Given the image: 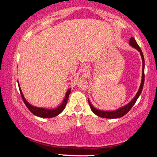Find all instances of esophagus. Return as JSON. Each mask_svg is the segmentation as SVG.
Segmentation results:
<instances>
[{"label":"esophagus","instance_id":"obj_1","mask_svg":"<svg viewBox=\"0 0 157 157\" xmlns=\"http://www.w3.org/2000/svg\"><path fill=\"white\" fill-rule=\"evenodd\" d=\"M82 71L85 74H89V73L90 71V68L89 66H84L82 68Z\"/></svg>","mask_w":157,"mask_h":157}]
</instances>
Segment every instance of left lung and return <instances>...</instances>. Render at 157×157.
Masks as SVG:
<instances>
[{"label":"left lung","instance_id":"8db88e82","mask_svg":"<svg viewBox=\"0 0 157 157\" xmlns=\"http://www.w3.org/2000/svg\"><path fill=\"white\" fill-rule=\"evenodd\" d=\"M129 45L134 48L136 49V50L140 53L141 59H142V75H141V81L138 91H137L136 94L135 95L134 97L132 98L131 101L128 102V104H126V105H124V106L119 107V108H118L116 109V110L113 111H104L96 109L91 104V103L90 102V101L89 99V104L90 106V108H91V111H93V113H95V114L96 116H98V117L106 118V119H118V118H121L122 117H124V116L126 114V113L130 111V109L132 108L133 106L135 104V103H136V100L138 99L139 96H140V94H141V91H142L144 86V58L143 53L141 50L140 47L139 46L136 40H135L133 37L131 38V39L129 40Z\"/></svg>","mask_w":157,"mask_h":157}]
</instances>
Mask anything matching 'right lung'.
<instances>
[{
	"mask_svg": "<svg viewBox=\"0 0 157 157\" xmlns=\"http://www.w3.org/2000/svg\"><path fill=\"white\" fill-rule=\"evenodd\" d=\"M18 87H19V90H20L21 97H22L25 106H27V108L29 109V111H31L33 114L36 116V117H41V118H53L60 114V113L64 110V109H65L66 105L67 104V101H68V96H69V94L71 93V89H68L67 90V91H66V95H65V98H64L63 102H62L59 106H57L56 108L55 109H46V108H43V107L35 106H33V105L30 104V103L25 99V96L23 95L22 91H21V89L20 87V85H19L18 81Z\"/></svg>",
	"mask_w": 157,
	"mask_h": 157,
	"instance_id": "obj_1",
	"label": "right lung"
}]
</instances>
